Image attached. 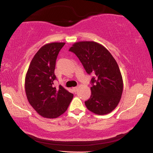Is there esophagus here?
<instances>
[{
  "instance_id": "obj_1",
  "label": "esophagus",
  "mask_w": 153,
  "mask_h": 153,
  "mask_svg": "<svg viewBox=\"0 0 153 153\" xmlns=\"http://www.w3.org/2000/svg\"><path fill=\"white\" fill-rule=\"evenodd\" d=\"M77 88H77V86H76V87H74V88H73V90H74V91L75 93H76V91H77Z\"/></svg>"
}]
</instances>
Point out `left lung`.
I'll list each match as a JSON object with an SVG mask.
<instances>
[{"mask_svg": "<svg viewBox=\"0 0 153 153\" xmlns=\"http://www.w3.org/2000/svg\"><path fill=\"white\" fill-rule=\"evenodd\" d=\"M69 51L76 55L88 74H92L88 110L106 115L116 108L123 91V79L115 58L105 47L93 41L74 43Z\"/></svg>", "mask_w": 153, "mask_h": 153, "instance_id": "8db88e82", "label": "left lung"}]
</instances>
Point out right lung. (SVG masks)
<instances>
[{
	"label": "right lung",
	"instance_id": "obj_1",
	"mask_svg": "<svg viewBox=\"0 0 153 153\" xmlns=\"http://www.w3.org/2000/svg\"><path fill=\"white\" fill-rule=\"evenodd\" d=\"M65 42H51L38 50L31 60L25 77L27 100L39 115L56 118L67 111L74 97L60 85L56 88L54 71L56 61Z\"/></svg>",
	"mask_w": 153,
	"mask_h": 153
}]
</instances>
